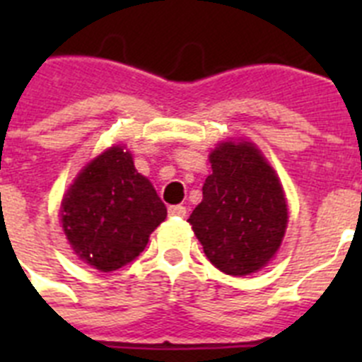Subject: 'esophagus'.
Wrapping results in <instances>:
<instances>
[{
	"label": "esophagus",
	"instance_id": "esophagus-1",
	"mask_svg": "<svg viewBox=\"0 0 362 362\" xmlns=\"http://www.w3.org/2000/svg\"><path fill=\"white\" fill-rule=\"evenodd\" d=\"M168 216L185 217V216H187V209H185V206H181V204H174V206H168Z\"/></svg>",
	"mask_w": 362,
	"mask_h": 362
}]
</instances>
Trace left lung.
I'll return each instance as SVG.
<instances>
[{
    "instance_id": "left-lung-1",
    "label": "left lung",
    "mask_w": 362,
    "mask_h": 362,
    "mask_svg": "<svg viewBox=\"0 0 362 362\" xmlns=\"http://www.w3.org/2000/svg\"><path fill=\"white\" fill-rule=\"evenodd\" d=\"M188 223L210 263L228 276L257 272L279 250L288 206L276 170L250 141L219 143Z\"/></svg>"
}]
</instances>
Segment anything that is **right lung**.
I'll use <instances>...</instances> for the list:
<instances>
[{"label": "right lung", "mask_w": 362, "mask_h": 362, "mask_svg": "<svg viewBox=\"0 0 362 362\" xmlns=\"http://www.w3.org/2000/svg\"><path fill=\"white\" fill-rule=\"evenodd\" d=\"M166 217L132 153L110 146L74 179L62 201V223L74 254L99 272H114L145 250Z\"/></svg>", "instance_id": "obj_1"}]
</instances>
